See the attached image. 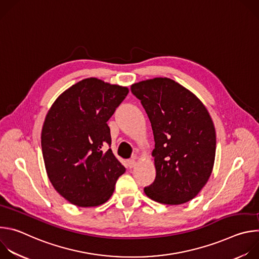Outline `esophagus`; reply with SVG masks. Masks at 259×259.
I'll use <instances>...</instances> for the list:
<instances>
[{"label": "esophagus", "instance_id": "obj_1", "mask_svg": "<svg viewBox=\"0 0 259 259\" xmlns=\"http://www.w3.org/2000/svg\"><path fill=\"white\" fill-rule=\"evenodd\" d=\"M135 165H136L135 159H130V160L128 161V166H129V168H133Z\"/></svg>", "mask_w": 259, "mask_h": 259}]
</instances>
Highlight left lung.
<instances>
[{"instance_id":"8db88e82","label":"left lung","mask_w":259,"mask_h":259,"mask_svg":"<svg viewBox=\"0 0 259 259\" xmlns=\"http://www.w3.org/2000/svg\"><path fill=\"white\" fill-rule=\"evenodd\" d=\"M132 93L149 117L155 138L156 179L144 188L150 199L179 205L194 199L214 165L216 134L202 101L168 78L135 83Z\"/></svg>"}]
</instances>
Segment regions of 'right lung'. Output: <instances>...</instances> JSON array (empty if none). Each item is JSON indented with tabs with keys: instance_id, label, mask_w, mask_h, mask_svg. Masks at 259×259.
I'll list each match as a JSON object with an SVG mask.
<instances>
[{
	"instance_id": "obj_1",
	"label": "right lung",
	"mask_w": 259,
	"mask_h": 259,
	"mask_svg": "<svg viewBox=\"0 0 259 259\" xmlns=\"http://www.w3.org/2000/svg\"><path fill=\"white\" fill-rule=\"evenodd\" d=\"M127 87L89 78L72 85L46 116L41 144L54 189L69 203L95 207L112 197L126 171L112 150L107 121L125 99Z\"/></svg>"
}]
</instances>
